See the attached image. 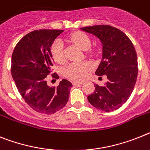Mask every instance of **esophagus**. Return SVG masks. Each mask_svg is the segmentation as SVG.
Masks as SVG:
<instances>
[{
    "label": "esophagus",
    "mask_w": 150,
    "mask_h": 150,
    "mask_svg": "<svg viewBox=\"0 0 150 150\" xmlns=\"http://www.w3.org/2000/svg\"><path fill=\"white\" fill-rule=\"evenodd\" d=\"M82 81H74L72 82L73 85H81L82 84Z\"/></svg>",
    "instance_id": "1"
}]
</instances>
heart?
<instances>
[{"label":"heart","instance_id":"1","mask_svg":"<svg viewBox=\"0 0 150 150\" xmlns=\"http://www.w3.org/2000/svg\"><path fill=\"white\" fill-rule=\"evenodd\" d=\"M71 41L84 51L88 50L91 42L88 36L81 32L75 33L71 36ZM52 56L57 62H62L64 57L63 43L60 40H56L51 47ZM91 64L88 62H71L64 69L63 74L65 77L71 79H81L86 76L87 71L91 69Z\"/></svg>","mask_w":150,"mask_h":150}]
</instances>
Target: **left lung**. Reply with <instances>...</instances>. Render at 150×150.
I'll return each instance as SVG.
<instances>
[{"label":"left lung","mask_w":150,"mask_h":150,"mask_svg":"<svg viewBox=\"0 0 150 150\" xmlns=\"http://www.w3.org/2000/svg\"><path fill=\"white\" fill-rule=\"evenodd\" d=\"M81 30L101 42L102 59L95 74L105 75L108 79L104 86L94 85L95 90L88 100L103 111L117 110L128 100L137 81L138 64L135 48L124 33L111 26L97 25Z\"/></svg>","instance_id":"8db88e82"}]
</instances>
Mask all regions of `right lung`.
Returning <instances> with one entry per match:
<instances>
[{
  "mask_svg": "<svg viewBox=\"0 0 150 150\" xmlns=\"http://www.w3.org/2000/svg\"><path fill=\"white\" fill-rule=\"evenodd\" d=\"M62 30H35L15 46L11 74L17 90L30 108L43 114H52L67 104L72 84L62 79L57 87L49 86L46 78L54 64L51 46ZM54 78H58L56 74Z\"/></svg>",
  "mask_w": 150,
  "mask_h": 150,
  "instance_id": "1",
  "label": "right lung"
}]
</instances>
